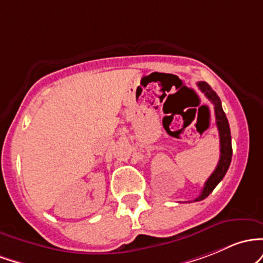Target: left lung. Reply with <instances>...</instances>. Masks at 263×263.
<instances>
[{
	"instance_id": "1",
	"label": "left lung",
	"mask_w": 263,
	"mask_h": 263,
	"mask_svg": "<svg viewBox=\"0 0 263 263\" xmlns=\"http://www.w3.org/2000/svg\"><path fill=\"white\" fill-rule=\"evenodd\" d=\"M197 87L201 92L205 94L206 98L214 104L215 109V118H216V125L219 129V135H220V160L217 164L216 169L214 170V173L211 174L210 178L208 179V181L203 185V189L200 194L199 197H196L194 201H201V200L206 199L210 194L212 193L215 187L217 186V184L223 179L225 174L229 170L230 164H231V158H232V145H231V132H230V125L227 122V118L225 111H223L222 105H221V100L219 98L215 90H212V88L206 82H199Z\"/></svg>"
}]
</instances>
